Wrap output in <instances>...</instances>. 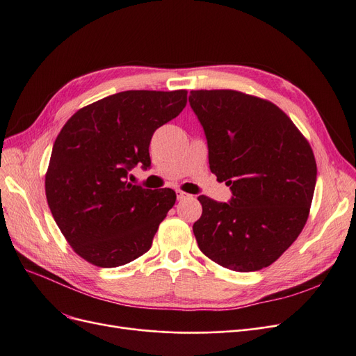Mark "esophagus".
<instances>
[{"mask_svg":"<svg viewBox=\"0 0 356 356\" xmlns=\"http://www.w3.org/2000/svg\"><path fill=\"white\" fill-rule=\"evenodd\" d=\"M175 193H177V199H178V200H184V199H188V197H191L190 195H187V193L181 191V190H177Z\"/></svg>","mask_w":356,"mask_h":356,"instance_id":"1","label":"esophagus"}]
</instances>
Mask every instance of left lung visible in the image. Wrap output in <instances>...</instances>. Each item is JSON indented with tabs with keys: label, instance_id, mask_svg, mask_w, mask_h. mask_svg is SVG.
I'll use <instances>...</instances> for the list:
<instances>
[{
	"label": "left lung",
	"instance_id": "left-lung-1",
	"mask_svg": "<svg viewBox=\"0 0 356 356\" xmlns=\"http://www.w3.org/2000/svg\"><path fill=\"white\" fill-rule=\"evenodd\" d=\"M209 168L230 187L229 203L199 196L193 224L200 251L234 272L270 266L303 230L316 186L305 136L272 102L236 90H191Z\"/></svg>",
	"mask_w": 356,
	"mask_h": 356
}]
</instances>
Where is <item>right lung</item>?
I'll return each mask as SVG.
<instances>
[{"instance_id": "obj_1", "label": "right lung", "mask_w": 356, "mask_h": 356, "mask_svg": "<svg viewBox=\"0 0 356 356\" xmlns=\"http://www.w3.org/2000/svg\"><path fill=\"white\" fill-rule=\"evenodd\" d=\"M186 104V90H126L84 106L62 127L46 196L62 234L86 261L118 267L152 248L177 195L131 184L127 177L136 165L152 166L153 134Z\"/></svg>"}]
</instances>
